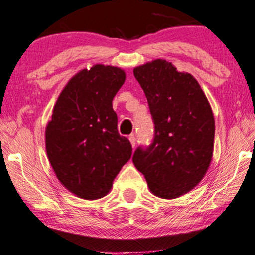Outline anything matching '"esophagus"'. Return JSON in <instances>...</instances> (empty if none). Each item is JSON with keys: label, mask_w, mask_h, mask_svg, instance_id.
<instances>
[{"label": "esophagus", "mask_w": 255, "mask_h": 255, "mask_svg": "<svg viewBox=\"0 0 255 255\" xmlns=\"http://www.w3.org/2000/svg\"><path fill=\"white\" fill-rule=\"evenodd\" d=\"M128 138H129V141H130V144H131V147L135 148V145H136V138H135L134 135H130V136L128 137Z\"/></svg>", "instance_id": "obj_1"}]
</instances>
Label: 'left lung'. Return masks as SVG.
Returning <instances> with one entry per match:
<instances>
[{
    "mask_svg": "<svg viewBox=\"0 0 255 255\" xmlns=\"http://www.w3.org/2000/svg\"><path fill=\"white\" fill-rule=\"evenodd\" d=\"M155 124L154 142L137 148L133 163L151 193L178 198L204 178L215 144V117L201 85L165 59L134 69Z\"/></svg>",
    "mask_w": 255,
    "mask_h": 255,
    "instance_id": "obj_1",
    "label": "left lung"
}]
</instances>
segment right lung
<instances>
[{
    "mask_svg": "<svg viewBox=\"0 0 255 255\" xmlns=\"http://www.w3.org/2000/svg\"><path fill=\"white\" fill-rule=\"evenodd\" d=\"M125 80L120 67L96 64L74 74L53 106L45 128L46 155L58 181L79 198L106 196L131 156L112 105Z\"/></svg>",
    "mask_w": 255,
    "mask_h": 255,
    "instance_id": "add662e5",
    "label": "right lung"
}]
</instances>
